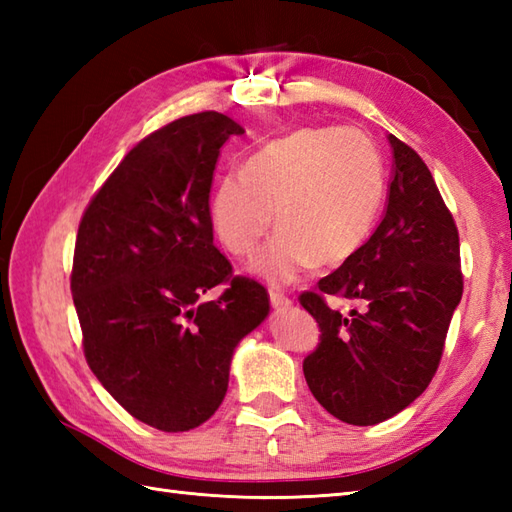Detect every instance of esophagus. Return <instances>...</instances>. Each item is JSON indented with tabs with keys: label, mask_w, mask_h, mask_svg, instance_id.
<instances>
[{
	"label": "esophagus",
	"mask_w": 512,
	"mask_h": 512,
	"mask_svg": "<svg viewBox=\"0 0 512 512\" xmlns=\"http://www.w3.org/2000/svg\"><path fill=\"white\" fill-rule=\"evenodd\" d=\"M270 306H273V308H288L290 299L284 295V292L270 290Z\"/></svg>",
	"instance_id": "34e87169"
}]
</instances>
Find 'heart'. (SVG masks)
<instances>
[{"mask_svg":"<svg viewBox=\"0 0 512 512\" xmlns=\"http://www.w3.org/2000/svg\"><path fill=\"white\" fill-rule=\"evenodd\" d=\"M385 195V165L358 127H306L257 149L242 176L228 173L211 193V226L228 253L253 259L279 233L255 270L290 284L314 264L347 262L372 233Z\"/></svg>","mask_w":512,"mask_h":512,"instance_id":"b5f03b06","label":"heart"}]
</instances>
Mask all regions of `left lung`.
Returning a JSON list of instances; mask_svg holds the SVG:
<instances>
[{
    "mask_svg": "<svg viewBox=\"0 0 512 512\" xmlns=\"http://www.w3.org/2000/svg\"><path fill=\"white\" fill-rule=\"evenodd\" d=\"M394 178L387 211L356 253L301 292L319 323L303 358L306 383L334 418L378 424L409 407L436 376L449 323L462 299L460 235L429 167L389 134ZM328 296L350 300L343 315Z\"/></svg>",
    "mask_w": 512,
    "mask_h": 512,
    "instance_id": "8db88e82",
    "label": "left lung"
}]
</instances>
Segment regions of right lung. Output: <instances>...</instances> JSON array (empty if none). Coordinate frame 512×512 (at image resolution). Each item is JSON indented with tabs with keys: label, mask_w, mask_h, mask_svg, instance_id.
Masks as SVG:
<instances>
[{
	"label": "right lung",
	"mask_w": 512,
	"mask_h": 512,
	"mask_svg": "<svg viewBox=\"0 0 512 512\" xmlns=\"http://www.w3.org/2000/svg\"><path fill=\"white\" fill-rule=\"evenodd\" d=\"M244 129L182 116L129 151L85 209L70 290L94 376L149 427H200L222 405L237 343L268 317V292L213 244L220 147ZM225 292L213 302L211 287Z\"/></svg>",
	"instance_id": "add662e5"
}]
</instances>
